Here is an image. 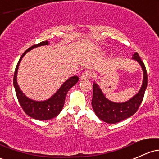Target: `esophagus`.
<instances>
[{
    "label": "esophagus",
    "mask_w": 159,
    "mask_h": 159,
    "mask_svg": "<svg viewBox=\"0 0 159 159\" xmlns=\"http://www.w3.org/2000/svg\"><path fill=\"white\" fill-rule=\"evenodd\" d=\"M92 73L90 71H85L84 73H82L81 75V80H90V78L92 77Z\"/></svg>",
    "instance_id": "34e87169"
}]
</instances>
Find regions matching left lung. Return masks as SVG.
I'll return each instance as SVG.
<instances>
[{"label":"left lung","instance_id":"1","mask_svg":"<svg viewBox=\"0 0 159 159\" xmlns=\"http://www.w3.org/2000/svg\"><path fill=\"white\" fill-rule=\"evenodd\" d=\"M132 58L140 64L143 71V80L139 91L129 100L122 103L111 102L105 96L98 85L95 83H93L92 106L97 117L107 124H116L134 115L143 102L147 87V72L145 64L137 53L133 54Z\"/></svg>","mask_w":159,"mask_h":159}]
</instances>
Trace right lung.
<instances>
[{"instance_id": "add662e5", "label": "right lung", "mask_w": 159, "mask_h": 159, "mask_svg": "<svg viewBox=\"0 0 159 159\" xmlns=\"http://www.w3.org/2000/svg\"><path fill=\"white\" fill-rule=\"evenodd\" d=\"M48 44L49 42L48 41H45V42H40L38 45H32L30 48L27 49L19 60L18 64L16 66V69H15L14 76H13V86H14L17 99L20 105H21L22 108L23 109V111L27 115L39 120H50V119L57 117L64 107L67 92L79 80V77L76 76L70 77L69 79L64 82V84L60 87L59 89L50 98L45 101H39H39H34L25 96L17 84L16 76H17L19 65L21 62V60L23 57V56L27 52H30L32 49L35 48L42 45H48Z\"/></svg>"}]
</instances>
